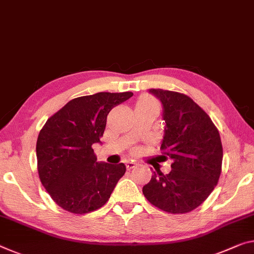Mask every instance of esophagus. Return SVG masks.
I'll return each mask as SVG.
<instances>
[{"label": "esophagus", "mask_w": 254, "mask_h": 254, "mask_svg": "<svg viewBox=\"0 0 254 254\" xmlns=\"http://www.w3.org/2000/svg\"><path fill=\"white\" fill-rule=\"evenodd\" d=\"M126 165H127V170H132V168L135 167L136 163L134 162V160H127Z\"/></svg>", "instance_id": "obj_1"}]
</instances>
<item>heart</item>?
Instances as JSON below:
<instances>
[{"label":"heart","instance_id":"obj_1","mask_svg":"<svg viewBox=\"0 0 254 254\" xmlns=\"http://www.w3.org/2000/svg\"><path fill=\"white\" fill-rule=\"evenodd\" d=\"M138 104H155V103L152 102V100H151L150 98H147V97H144V98H142L141 100H140V102H139Z\"/></svg>","mask_w":254,"mask_h":254}]
</instances>
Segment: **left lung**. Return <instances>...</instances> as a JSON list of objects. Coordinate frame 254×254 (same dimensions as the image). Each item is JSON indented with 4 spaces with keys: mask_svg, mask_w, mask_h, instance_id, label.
Segmentation results:
<instances>
[{
    "mask_svg": "<svg viewBox=\"0 0 254 254\" xmlns=\"http://www.w3.org/2000/svg\"><path fill=\"white\" fill-rule=\"evenodd\" d=\"M149 94L162 103L165 128L160 148L173 164L166 175L152 173L142 192L155 207L185 214L199 207L218 183L223 162L219 132L187 95L163 89H149Z\"/></svg>",
    "mask_w": 254,
    "mask_h": 254,
    "instance_id": "obj_1",
    "label": "left lung"
}]
</instances>
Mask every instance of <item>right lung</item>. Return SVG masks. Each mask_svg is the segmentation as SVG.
Wrapping results in <instances>:
<instances>
[{"label":"right lung","instance_id":"add662e5","mask_svg":"<svg viewBox=\"0 0 254 254\" xmlns=\"http://www.w3.org/2000/svg\"><path fill=\"white\" fill-rule=\"evenodd\" d=\"M132 96L97 92L74 98L40 130L36 144L40 182L64 210L82 215L103 207L126 173L123 163H98L92 144L100 143L112 108Z\"/></svg>","mask_w":254,"mask_h":254}]
</instances>
